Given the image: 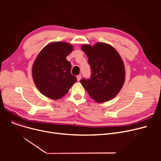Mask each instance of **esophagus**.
I'll return each instance as SVG.
<instances>
[{
  "instance_id": "1",
  "label": "esophagus",
  "mask_w": 161,
  "mask_h": 161,
  "mask_svg": "<svg viewBox=\"0 0 161 161\" xmlns=\"http://www.w3.org/2000/svg\"><path fill=\"white\" fill-rule=\"evenodd\" d=\"M81 75H77V80H78V81H80V80H81Z\"/></svg>"
}]
</instances>
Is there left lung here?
<instances>
[{
  "label": "left lung",
  "instance_id": "8db88e82",
  "mask_svg": "<svg viewBox=\"0 0 161 161\" xmlns=\"http://www.w3.org/2000/svg\"><path fill=\"white\" fill-rule=\"evenodd\" d=\"M81 49L88 57L91 75L80 82L90 97L97 103L114 98L121 89L125 80L123 61L116 49L103 42L94 46L84 44Z\"/></svg>",
  "mask_w": 161,
  "mask_h": 161
}]
</instances>
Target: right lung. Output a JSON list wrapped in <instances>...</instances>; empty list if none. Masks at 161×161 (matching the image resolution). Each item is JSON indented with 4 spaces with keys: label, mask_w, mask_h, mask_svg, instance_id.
Here are the masks:
<instances>
[{
    "label": "right lung",
    "mask_w": 161,
    "mask_h": 161,
    "mask_svg": "<svg viewBox=\"0 0 161 161\" xmlns=\"http://www.w3.org/2000/svg\"><path fill=\"white\" fill-rule=\"evenodd\" d=\"M73 50L67 42H52L36 58L32 68V78L42 95L53 100L64 97L77 81L70 72L72 65L66 57Z\"/></svg>",
    "instance_id": "add662e5"
}]
</instances>
